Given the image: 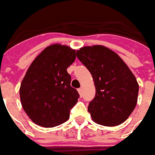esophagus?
<instances>
[{
    "mask_svg": "<svg viewBox=\"0 0 155 155\" xmlns=\"http://www.w3.org/2000/svg\"><path fill=\"white\" fill-rule=\"evenodd\" d=\"M78 92H79V94L81 96L83 95V91H82V88H80V89H78Z\"/></svg>",
    "mask_w": 155,
    "mask_h": 155,
    "instance_id": "34e87169",
    "label": "esophagus"
}]
</instances>
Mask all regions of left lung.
<instances>
[{"label":"left lung","mask_w":155,"mask_h":155,"mask_svg":"<svg viewBox=\"0 0 155 155\" xmlns=\"http://www.w3.org/2000/svg\"><path fill=\"white\" fill-rule=\"evenodd\" d=\"M76 55L92 74L95 96L88 111L95 123L116 126L129 118L136 106L139 84L123 60L103 45L84 46Z\"/></svg>","instance_id":"8db88e82"}]
</instances>
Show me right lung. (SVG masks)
Segmentation results:
<instances>
[{"label": "right lung", "instance_id": "obj_1", "mask_svg": "<svg viewBox=\"0 0 155 155\" xmlns=\"http://www.w3.org/2000/svg\"><path fill=\"white\" fill-rule=\"evenodd\" d=\"M67 45H51L35 58L20 88L22 107L36 124L52 128L64 123L80 94L71 87L67 68L75 60Z\"/></svg>", "mask_w": 155, "mask_h": 155}]
</instances>
